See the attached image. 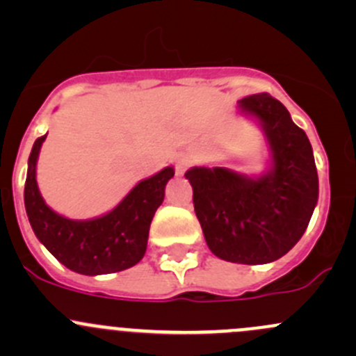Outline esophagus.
Listing matches in <instances>:
<instances>
[{
	"instance_id": "esophagus-1",
	"label": "esophagus",
	"mask_w": 356,
	"mask_h": 356,
	"mask_svg": "<svg viewBox=\"0 0 356 356\" xmlns=\"http://www.w3.org/2000/svg\"><path fill=\"white\" fill-rule=\"evenodd\" d=\"M189 165H191V160H189V156L181 155L177 158V161H175V172H177L179 175H182L186 170H188Z\"/></svg>"
}]
</instances>
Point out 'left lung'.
Returning <instances> with one entry per match:
<instances>
[{"mask_svg":"<svg viewBox=\"0 0 356 356\" xmlns=\"http://www.w3.org/2000/svg\"><path fill=\"white\" fill-rule=\"evenodd\" d=\"M241 113L260 122L270 170L248 177L227 167H193L186 179L204 241L232 264L275 261L301 239L318 200L314 152L303 129L268 92L239 99Z\"/></svg>","mask_w":356,"mask_h":356,"instance_id":"8db88e82","label":"left lung"}]
</instances>
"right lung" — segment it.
I'll return each instance as SVG.
<instances>
[{
	"label": "right lung",
	"mask_w": 356,
	"mask_h": 356,
	"mask_svg": "<svg viewBox=\"0 0 356 356\" xmlns=\"http://www.w3.org/2000/svg\"><path fill=\"white\" fill-rule=\"evenodd\" d=\"M46 134L35 139L29 156L24 201L35 238L70 270L84 275L113 274L145 257L153 215L165 196L174 168L139 182L113 210L91 220H72L53 211L35 182V163Z\"/></svg>",
	"instance_id": "right-lung-1"
}]
</instances>
